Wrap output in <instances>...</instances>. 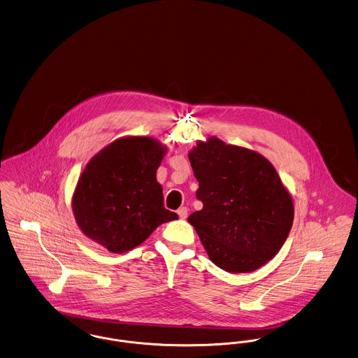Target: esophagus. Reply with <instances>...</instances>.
<instances>
[{
    "mask_svg": "<svg viewBox=\"0 0 358 358\" xmlns=\"http://www.w3.org/2000/svg\"><path fill=\"white\" fill-rule=\"evenodd\" d=\"M187 214H188V208H187V207H180V208L178 210V215H179V218L180 219H186Z\"/></svg>",
    "mask_w": 358,
    "mask_h": 358,
    "instance_id": "esophagus-1",
    "label": "esophagus"
}]
</instances>
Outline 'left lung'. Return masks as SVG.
Instances as JSON below:
<instances>
[{
  "mask_svg": "<svg viewBox=\"0 0 358 358\" xmlns=\"http://www.w3.org/2000/svg\"><path fill=\"white\" fill-rule=\"evenodd\" d=\"M189 163L203 208L188 217L213 264L249 273L275 257L292 230L294 206L264 156L213 136L198 141Z\"/></svg>",
  "mask_w": 358,
  "mask_h": 358,
  "instance_id": "1",
  "label": "left lung"
}]
</instances>
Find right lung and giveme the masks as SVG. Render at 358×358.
Segmentation results:
<instances>
[{"label":"right lung","instance_id":"right-lung-1","mask_svg":"<svg viewBox=\"0 0 358 358\" xmlns=\"http://www.w3.org/2000/svg\"><path fill=\"white\" fill-rule=\"evenodd\" d=\"M166 151L154 138L125 136L90 160L72 198L84 235L122 254L139 246L160 224L178 219L164 208L163 188L156 180Z\"/></svg>","mask_w":358,"mask_h":358}]
</instances>
